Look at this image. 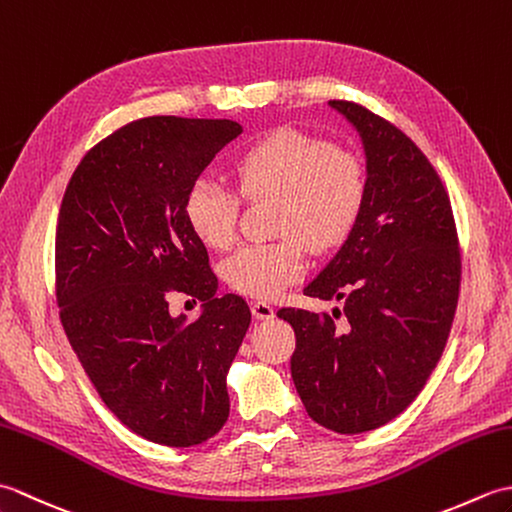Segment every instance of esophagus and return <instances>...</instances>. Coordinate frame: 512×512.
Segmentation results:
<instances>
[{"instance_id":"esophagus-1","label":"esophagus","mask_w":512,"mask_h":512,"mask_svg":"<svg viewBox=\"0 0 512 512\" xmlns=\"http://www.w3.org/2000/svg\"><path fill=\"white\" fill-rule=\"evenodd\" d=\"M250 310H253V317L259 321H268L275 317V308L266 301H253L250 303Z\"/></svg>"}]
</instances>
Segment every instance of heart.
<instances>
[{
    "instance_id": "obj_1",
    "label": "heart",
    "mask_w": 512,
    "mask_h": 512,
    "mask_svg": "<svg viewBox=\"0 0 512 512\" xmlns=\"http://www.w3.org/2000/svg\"><path fill=\"white\" fill-rule=\"evenodd\" d=\"M244 200H277L270 244H248L226 259L224 279L255 299H273L308 270V246L328 253L341 246L363 213L369 176L361 156L292 129L248 147L233 167ZM239 196L224 184L200 178L184 198V217L204 246L224 250L235 242Z\"/></svg>"
}]
</instances>
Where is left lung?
Listing matches in <instances>:
<instances>
[{
  "mask_svg": "<svg viewBox=\"0 0 512 512\" xmlns=\"http://www.w3.org/2000/svg\"><path fill=\"white\" fill-rule=\"evenodd\" d=\"M367 160V200L354 231L303 295L343 299L314 314L281 308L297 336L290 372L308 416L336 433L383 427L427 383L460 295V246L449 195L427 156L385 118L350 101Z\"/></svg>",
  "mask_w": 512,
  "mask_h": 512,
  "instance_id": "left-lung-1",
  "label": "left lung"
}]
</instances>
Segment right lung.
<instances>
[{
  "instance_id": "obj_1",
  "label": "right lung",
  "mask_w": 512,
  "mask_h": 512,
  "mask_svg": "<svg viewBox=\"0 0 512 512\" xmlns=\"http://www.w3.org/2000/svg\"><path fill=\"white\" fill-rule=\"evenodd\" d=\"M239 134L226 118H140L94 145L63 193L54 242L63 330L107 409L165 447L213 438L231 409L226 374L250 310L237 295L215 297L184 198ZM169 291L202 300L201 317L171 318Z\"/></svg>"
}]
</instances>
